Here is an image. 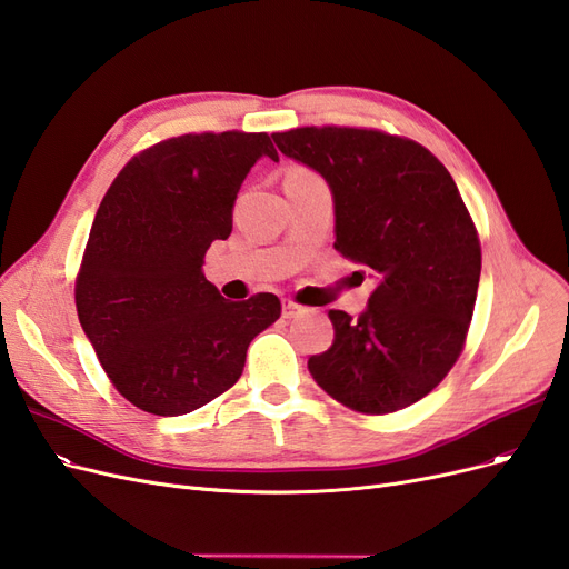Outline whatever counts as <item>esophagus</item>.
<instances>
[{
	"label": "esophagus",
	"mask_w": 569,
	"mask_h": 569,
	"mask_svg": "<svg viewBox=\"0 0 569 569\" xmlns=\"http://www.w3.org/2000/svg\"><path fill=\"white\" fill-rule=\"evenodd\" d=\"M300 315H305V307L298 305L296 300L283 298V317H286V319H296V317H300Z\"/></svg>",
	"instance_id": "obj_1"
}]
</instances>
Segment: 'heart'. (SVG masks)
<instances>
[{
	"instance_id": "heart-1",
	"label": "heart",
	"mask_w": 569,
	"mask_h": 569,
	"mask_svg": "<svg viewBox=\"0 0 569 569\" xmlns=\"http://www.w3.org/2000/svg\"><path fill=\"white\" fill-rule=\"evenodd\" d=\"M309 174H315V172L307 170V168H302V164H296V168H290V170H288L286 179H290V177H309Z\"/></svg>"
}]
</instances>
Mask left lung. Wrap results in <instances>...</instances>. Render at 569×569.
Instances as JSON below:
<instances>
[{
    "label": "left lung",
    "instance_id": "1",
    "mask_svg": "<svg viewBox=\"0 0 569 569\" xmlns=\"http://www.w3.org/2000/svg\"><path fill=\"white\" fill-rule=\"evenodd\" d=\"M271 137L328 181L333 248L378 281L359 319L328 311L336 338L309 357V373L359 413L411 407L461 357L478 298L482 248L461 193L445 164L407 137L336 124Z\"/></svg>",
    "mask_w": 569,
    "mask_h": 569
}]
</instances>
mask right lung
Here are the masks:
<instances>
[{
  "mask_svg": "<svg viewBox=\"0 0 569 569\" xmlns=\"http://www.w3.org/2000/svg\"><path fill=\"white\" fill-rule=\"evenodd\" d=\"M262 156L279 158L267 132L172 137L127 162L101 200L78 317L113 388L146 413L181 416L227 392L250 340L281 317L271 292L231 302L203 273Z\"/></svg>",
  "mask_w": 569,
  "mask_h": 569,
  "instance_id": "right-lung-1",
  "label": "right lung"
}]
</instances>
